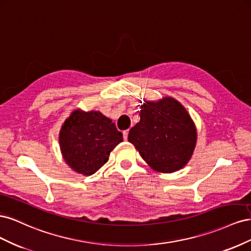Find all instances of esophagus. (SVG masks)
Masks as SVG:
<instances>
[{
    "label": "esophagus",
    "instance_id": "34e87169",
    "mask_svg": "<svg viewBox=\"0 0 251 251\" xmlns=\"http://www.w3.org/2000/svg\"><path fill=\"white\" fill-rule=\"evenodd\" d=\"M127 135H128V130L124 131V139H125V140L127 139Z\"/></svg>",
    "mask_w": 251,
    "mask_h": 251
}]
</instances>
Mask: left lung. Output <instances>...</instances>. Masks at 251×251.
<instances>
[{
  "label": "left lung",
  "mask_w": 251,
  "mask_h": 251,
  "mask_svg": "<svg viewBox=\"0 0 251 251\" xmlns=\"http://www.w3.org/2000/svg\"><path fill=\"white\" fill-rule=\"evenodd\" d=\"M127 140L151 169L176 172L191 159L197 132L191 116L176 100L164 97L141 105L140 121L128 132Z\"/></svg>",
  "instance_id": "obj_1"
}]
</instances>
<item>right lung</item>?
I'll use <instances>...</instances> for the list:
<instances>
[{"label": "right lung", "instance_id": "add662e5", "mask_svg": "<svg viewBox=\"0 0 251 251\" xmlns=\"http://www.w3.org/2000/svg\"><path fill=\"white\" fill-rule=\"evenodd\" d=\"M123 141V133L100 112L75 111L59 133L66 162L79 174L90 176L107 163L111 151Z\"/></svg>", "mask_w": 251, "mask_h": 251}]
</instances>
